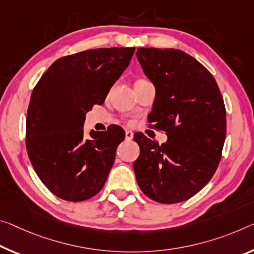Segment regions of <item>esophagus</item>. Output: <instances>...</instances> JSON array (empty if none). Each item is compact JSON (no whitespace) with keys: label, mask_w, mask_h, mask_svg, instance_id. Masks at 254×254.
I'll return each instance as SVG.
<instances>
[{"label":"esophagus","mask_w":254,"mask_h":254,"mask_svg":"<svg viewBox=\"0 0 254 254\" xmlns=\"http://www.w3.org/2000/svg\"><path fill=\"white\" fill-rule=\"evenodd\" d=\"M132 139H133V132L127 130L126 131V140H127V141H131Z\"/></svg>","instance_id":"34e87169"}]
</instances>
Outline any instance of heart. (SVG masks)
Listing matches in <instances>:
<instances>
[{
    "mask_svg": "<svg viewBox=\"0 0 254 254\" xmlns=\"http://www.w3.org/2000/svg\"><path fill=\"white\" fill-rule=\"evenodd\" d=\"M136 81H142V79H139V80H136ZM136 81H135V82H136Z\"/></svg>",
    "mask_w": 254,
    "mask_h": 254,
    "instance_id": "b5f03b06",
    "label": "heart"
}]
</instances>
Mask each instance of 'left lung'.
Wrapping results in <instances>:
<instances>
[{
    "instance_id": "8db88e82",
    "label": "left lung",
    "mask_w": 254,
    "mask_h": 254,
    "mask_svg": "<svg viewBox=\"0 0 254 254\" xmlns=\"http://www.w3.org/2000/svg\"><path fill=\"white\" fill-rule=\"evenodd\" d=\"M136 58L156 87L148 122L165 132L157 144L134 136L140 155L136 182L148 198L178 203L192 198L214 176L226 138V108L212 74L184 52L138 48Z\"/></svg>"
}]
</instances>
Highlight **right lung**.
<instances>
[{"label": "right lung", "mask_w": 254, "mask_h": 254, "mask_svg": "<svg viewBox=\"0 0 254 254\" xmlns=\"http://www.w3.org/2000/svg\"><path fill=\"white\" fill-rule=\"evenodd\" d=\"M134 51L96 48L63 56L36 83L27 111L26 148L38 178L58 198L88 200L105 184L126 133L116 126L88 138L84 115L104 103Z\"/></svg>", "instance_id": "right-lung-1"}]
</instances>
